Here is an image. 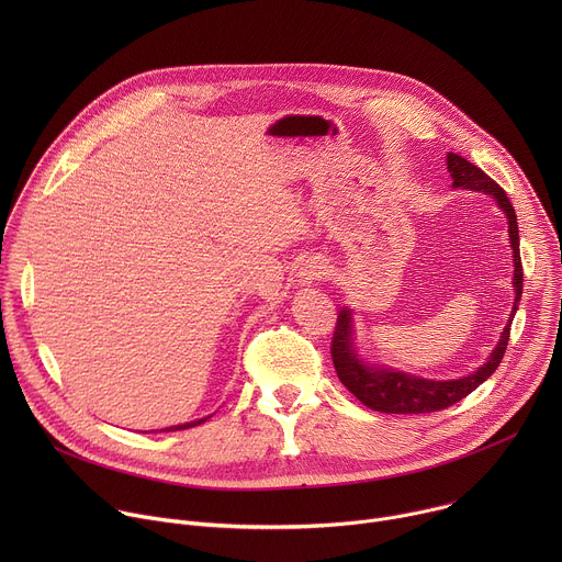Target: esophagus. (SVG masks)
<instances>
[{"mask_svg": "<svg viewBox=\"0 0 562 562\" xmlns=\"http://www.w3.org/2000/svg\"><path fill=\"white\" fill-rule=\"evenodd\" d=\"M327 276V267L323 262H306L300 269V282L302 284H313L315 280H323Z\"/></svg>", "mask_w": 562, "mask_h": 562, "instance_id": "34e87169", "label": "esophagus"}]
</instances>
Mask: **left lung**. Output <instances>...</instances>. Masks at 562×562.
I'll use <instances>...</instances> for the list:
<instances>
[{"mask_svg":"<svg viewBox=\"0 0 562 562\" xmlns=\"http://www.w3.org/2000/svg\"><path fill=\"white\" fill-rule=\"evenodd\" d=\"M447 169L453 178V187H464L471 191H483L496 198L501 209L507 213L509 220V237H512V249H514V286H516V302L522 295V260H520V237H518V222L516 211L501 184L492 180L483 169L471 165L467 157L449 153L447 155ZM516 304L512 311V317L516 315ZM512 334V319L505 327L498 347L490 356V360L480 367L477 371L460 378V380H423L409 373L400 371H384L362 364V360L353 351L351 342V311H340L338 323L331 338V360L336 367V373L340 382L360 400V403L373 412L382 414H431L447 409L456 405L458 400L467 397L473 389L483 384L501 364L507 342Z\"/></svg>","mask_w":562,"mask_h":562,"instance_id":"8db88e82","label":"left lung"}]
</instances>
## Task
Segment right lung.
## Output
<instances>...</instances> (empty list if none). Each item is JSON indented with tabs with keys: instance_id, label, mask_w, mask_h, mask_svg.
Listing matches in <instances>:
<instances>
[{
	"instance_id": "add662e5",
	"label": "right lung",
	"mask_w": 562,
	"mask_h": 562,
	"mask_svg": "<svg viewBox=\"0 0 562 562\" xmlns=\"http://www.w3.org/2000/svg\"><path fill=\"white\" fill-rule=\"evenodd\" d=\"M206 420V418H204ZM204 420H195V423H189V425H178V427H171V431H178V429H189V427H195V425H202Z\"/></svg>"
}]
</instances>
